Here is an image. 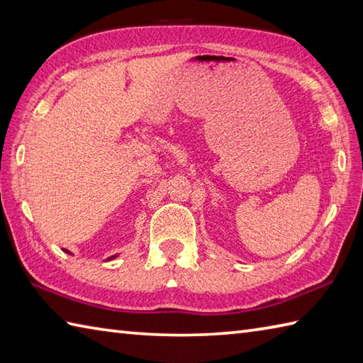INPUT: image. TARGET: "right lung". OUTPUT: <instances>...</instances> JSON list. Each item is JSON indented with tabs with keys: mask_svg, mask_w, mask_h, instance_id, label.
Returning <instances> with one entry per match:
<instances>
[{
	"mask_svg": "<svg viewBox=\"0 0 363 363\" xmlns=\"http://www.w3.org/2000/svg\"><path fill=\"white\" fill-rule=\"evenodd\" d=\"M65 252H69V250H65ZM113 258H114V257H109V258H108V260H113Z\"/></svg>",
	"mask_w": 363,
	"mask_h": 363,
	"instance_id": "right-lung-1",
	"label": "right lung"
}]
</instances>
